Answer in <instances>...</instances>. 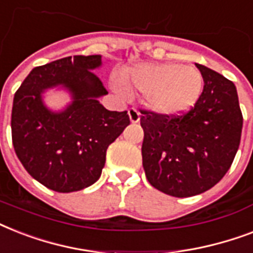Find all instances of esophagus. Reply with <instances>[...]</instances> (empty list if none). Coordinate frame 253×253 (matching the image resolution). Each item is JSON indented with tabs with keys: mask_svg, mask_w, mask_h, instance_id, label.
Wrapping results in <instances>:
<instances>
[{
	"mask_svg": "<svg viewBox=\"0 0 253 253\" xmlns=\"http://www.w3.org/2000/svg\"><path fill=\"white\" fill-rule=\"evenodd\" d=\"M128 117H130L131 123H138L140 121V113H139V110L134 109V107L128 109Z\"/></svg>",
	"mask_w": 253,
	"mask_h": 253,
	"instance_id": "1",
	"label": "esophagus"
}]
</instances>
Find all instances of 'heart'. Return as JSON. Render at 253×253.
Instances as JSON below:
<instances>
[{
    "label": "heart",
    "mask_w": 253,
    "mask_h": 253,
    "mask_svg": "<svg viewBox=\"0 0 253 253\" xmlns=\"http://www.w3.org/2000/svg\"><path fill=\"white\" fill-rule=\"evenodd\" d=\"M114 84L123 93L143 94L146 105L155 113L176 117L196 106L204 89V77L192 65L142 63L127 69Z\"/></svg>",
    "instance_id": "heart-1"
}]
</instances>
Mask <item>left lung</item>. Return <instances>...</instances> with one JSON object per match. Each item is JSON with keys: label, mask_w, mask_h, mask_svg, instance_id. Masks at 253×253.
<instances>
[{"label": "left lung", "mask_w": 253, "mask_h": 253, "mask_svg": "<svg viewBox=\"0 0 253 253\" xmlns=\"http://www.w3.org/2000/svg\"><path fill=\"white\" fill-rule=\"evenodd\" d=\"M204 77L198 102L186 114L142 110L143 168L147 180L169 196L192 197L218 184L240 144L243 115L234 83L196 64Z\"/></svg>", "instance_id": "8db88e82"}]
</instances>
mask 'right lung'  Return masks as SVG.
<instances>
[{"mask_svg":"<svg viewBox=\"0 0 253 253\" xmlns=\"http://www.w3.org/2000/svg\"><path fill=\"white\" fill-rule=\"evenodd\" d=\"M101 55L68 56L34 68L14 94L13 146L30 176L59 193L77 192L98 180L106 150L130 125L127 111H110L98 98L107 94L93 71ZM61 87L73 102L63 111L45 106L42 94Z\"/></svg>","mask_w":253,"mask_h":253,"instance_id":"add662e5","label":"right lung"}]
</instances>
